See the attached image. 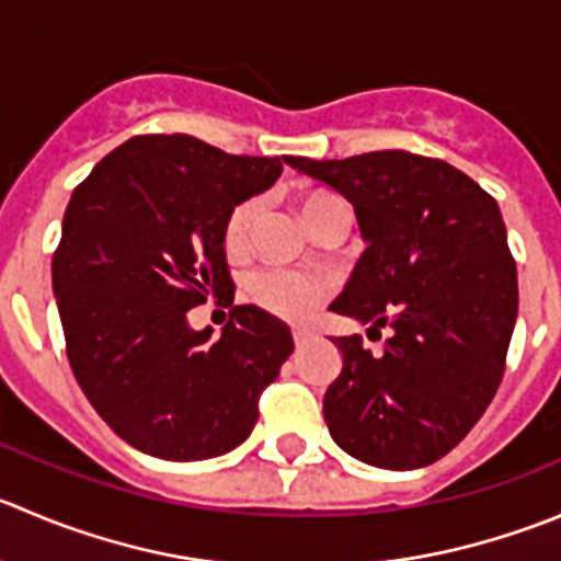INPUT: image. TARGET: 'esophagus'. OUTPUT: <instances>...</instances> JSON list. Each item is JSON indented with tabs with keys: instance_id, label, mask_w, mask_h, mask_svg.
Returning a JSON list of instances; mask_svg holds the SVG:
<instances>
[{
	"instance_id": "esophagus-1",
	"label": "esophagus",
	"mask_w": 561,
	"mask_h": 561,
	"mask_svg": "<svg viewBox=\"0 0 561 561\" xmlns=\"http://www.w3.org/2000/svg\"><path fill=\"white\" fill-rule=\"evenodd\" d=\"M309 331L307 329H293V342H296V347H304L309 342Z\"/></svg>"
}]
</instances>
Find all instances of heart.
I'll return each mask as SVG.
<instances>
[{"label": "heart", "instance_id": "heart-1", "mask_svg": "<svg viewBox=\"0 0 561 561\" xmlns=\"http://www.w3.org/2000/svg\"><path fill=\"white\" fill-rule=\"evenodd\" d=\"M329 199L336 197H329V194H307L301 199L304 221H307V216L314 208H320ZM254 216H257V199H243V203H238L230 210V216L225 221L227 249H241L247 243ZM249 293H252V298L260 307L287 320L307 318L320 298V287L312 279H307V276L296 274V271H260L249 282Z\"/></svg>", "mask_w": 561, "mask_h": 561}]
</instances>
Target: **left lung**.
<instances>
[{"label":"left lung","instance_id":"left-lung-1","mask_svg":"<svg viewBox=\"0 0 561 561\" xmlns=\"http://www.w3.org/2000/svg\"><path fill=\"white\" fill-rule=\"evenodd\" d=\"M340 192L367 249L331 312L389 325L383 353L334 336L342 373L325 389L331 438L391 471L436 463L491 405L518 318V271L499 205L442 159L378 150L342 161L287 156Z\"/></svg>","mask_w":561,"mask_h":561}]
</instances>
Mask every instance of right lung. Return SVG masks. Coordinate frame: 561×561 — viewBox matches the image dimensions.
Here are the masks:
<instances>
[{"label": "right lung", "instance_id": "right-lung-1", "mask_svg": "<svg viewBox=\"0 0 561 561\" xmlns=\"http://www.w3.org/2000/svg\"><path fill=\"white\" fill-rule=\"evenodd\" d=\"M287 156H232L188 134L134 136L73 188L51 282L81 391L130 447L208 460L243 444L293 353L282 320L232 304L225 221L274 186ZM208 297L221 337L187 329Z\"/></svg>", "mask_w": 561, "mask_h": 561}]
</instances>
